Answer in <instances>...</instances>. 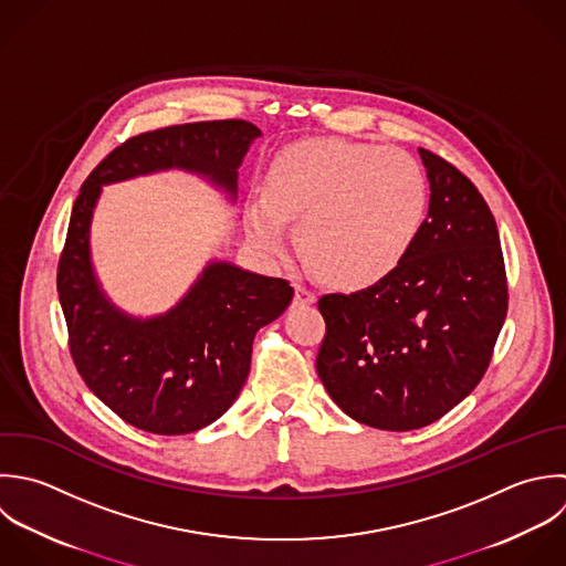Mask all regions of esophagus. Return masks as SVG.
<instances>
[{"label":"esophagus","mask_w":566,"mask_h":566,"mask_svg":"<svg viewBox=\"0 0 566 566\" xmlns=\"http://www.w3.org/2000/svg\"><path fill=\"white\" fill-rule=\"evenodd\" d=\"M315 300H317V293L311 284H304V282L295 284V304L308 306V304H315Z\"/></svg>","instance_id":"1"}]
</instances>
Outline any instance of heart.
<instances>
[{
    "mask_svg": "<svg viewBox=\"0 0 566 566\" xmlns=\"http://www.w3.org/2000/svg\"><path fill=\"white\" fill-rule=\"evenodd\" d=\"M428 207L419 163L399 147L339 138L284 149L266 174V196L244 209L249 238L282 253L286 222L308 264L328 282L364 289L388 277L415 247Z\"/></svg>",
    "mask_w": 566,
    "mask_h": 566,
    "instance_id": "heart-1",
    "label": "heart"
}]
</instances>
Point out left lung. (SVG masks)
Segmentation results:
<instances>
[{"label": "left lung", "instance_id": "obj_1", "mask_svg": "<svg viewBox=\"0 0 566 566\" xmlns=\"http://www.w3.org/2000/svg\"><path fill=\"white\" fill-rule=\"evenodd\" d=\"M430 207L406 260L381 282L319 297L317 375L355 421L408 432L459 406L483 379L507 315L496 220L454 165L419 147Z\"/></svg>", "mask_w": 566, "mask_h": 566}]
</instances>
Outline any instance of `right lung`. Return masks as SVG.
Listing matches in <instances>:
<instances>
[{
	"instance_id": "obj_1",
	"label": "right lung",
	"mask_w": 566,
	"mask_h": 566,
	"mask_svg": "<svg viewBox=\"0 0 566 566\" xmlns=\"http://www.w3.org/2000/svg\"><path fill=\"white\" fill-rule=\"evenodd\" d=\"M258 136L262 132L240 118L145 132L109 151L76 196L56 273L70 355L85 386L138 430L176 437L220 419L249 377L255 333L289 308L293 289L286 280L211 260L167 313L127 315L103 293L90 258L103 185L182 169L233 202L238 167Z\"/></svg>"
}]
</instances>
